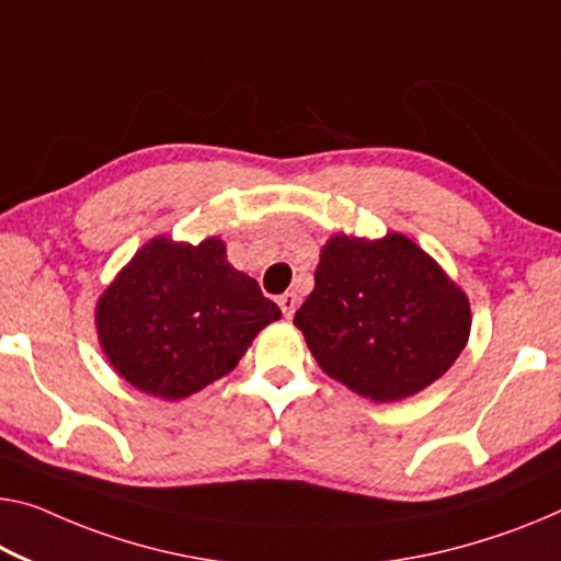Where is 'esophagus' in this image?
<instances>
[{"mask_svg":"<svg viewBox=\"0 0 561 561\" xmlns=\"http://www.w3.org/2000/svg\"><path fill=\"white\" fill-rule=\"evenodd\" d=\"M278 306L283 310V316L290 318L298 308V296H296V293H283V296H278Z\"/></svg>","mask_w":561,"mask_h":561,"instance_id":"esophagus-1","label":"esophagus"}]
</instances>
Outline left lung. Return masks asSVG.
<instances>
[{
	"mask_svg": "<svg viewBox=\"0 0 561 561\" xmlns=\"http://www.w3.org/2000/svg\"><path fill=\"white\" fill-rule=\"evenodd\" d=\"M293 323L335 381L370 401H401L444 376L467 346L463 290L399 232L331 238L316 288Z\"/></svg>",
	"mask_w": 561,
	"mask_h": 561,
	"instance_id": "8db88e82",
	"label": "left lung"
}]
</instances>
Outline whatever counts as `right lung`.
I'll return each instance as SVG.
<instances>
[{
	"instance_id": "1",
	"label": "right lung",
	"mask_w": 561,
	"mask_h": 561,
	"mask_svg": "<svg viewBox=\"0 0 561 561\" xmlns=\"http://www.w3.org/2000/svg\"><path fill=\"white\" fill-rule=\"evenodd\" d=\"M278 318L261 286L226 261L222 240L154 238L102 293L98 335L135 389L178 401L236 368Z\"/></svg>"
}]
</instances>
